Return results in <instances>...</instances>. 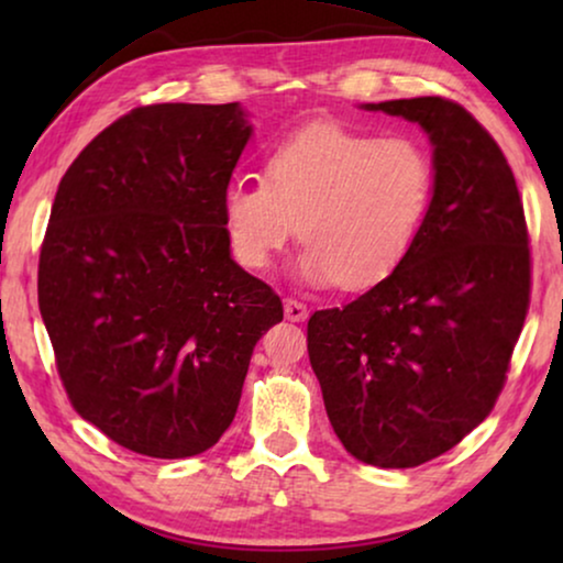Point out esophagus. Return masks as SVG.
I'll use <instances>...</instances> for the list:
<instances>
[{
    "label": "esophagus",
    "mask_w": 563,
    "mask_h": 563,
    "mask_svg": "<svg viewBox=\"0 0 563 563\" xmlns=\"http://www.w3.org/2000/svg\"><path fill=\"white\" fill-rule=\"evenodd\" d=\"M284 314H287V320L291 322H305L307 320V305L297 302V299H284Z\"/></svg>",
    "instance_id": "1"
}]
</instances>
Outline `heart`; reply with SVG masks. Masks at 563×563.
Listing matches in <instances>:
<instances>
[{
  "label": "heart",
  "mask_w": 563,
  "mask_h": 563,
  "mask_svg": "<svg viewBox=\"0 0 563 563\" xmlns=\"http://www.w3.org/2000/svg\"><path fill=\"white\" fill-rule=\"evenodd\" d=\"M433 189V158L412 137L318 122L274 145L264 181L228 184L222 220L233 256L251 272H266L299 225V279L364 291L410 256Z\"/></svg>",
  "instance_id": "1"
}]
</instances>
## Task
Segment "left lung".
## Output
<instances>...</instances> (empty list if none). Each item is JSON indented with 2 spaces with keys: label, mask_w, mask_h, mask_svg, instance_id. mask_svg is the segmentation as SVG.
Here are the masks:
<instances>
[{
  "label": "left lung",
  "mask_w": 563,
  "mask_h": 563,
  "mask_svg": "<svg viewBox=\"0 0 563 563\" xmlns=\"http://www.w3.org/2000/svg\"><path fill=\"white\" fill-rule=\"evenodd\" d=\"M433 145L435 189L389 279L307 322V353L345 451L410 468L441 456L495 407L530 302L526 214L512 168L464 107L389 99Z\"/></svg>",
  "instance_id": "obj_1"
}]
</instances>
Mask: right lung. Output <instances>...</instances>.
<instances>
[{"mask_svg": "<svg viewBox=\"0 0 563 563\" xmlns=\"http://www.w3.org/2000/svg\"><path fill=\"white\" fill-rule=\"evenodd\" d=\"M253 135L230 104H148L58 184L37 302L76 412L122 449L187 459L235 418L279 295L230 256L222 191Z\"/></svg>", "mask_w": 563, "mask_h": 563, "instance_id": "1", "label": "right lung"}]
</instances>
